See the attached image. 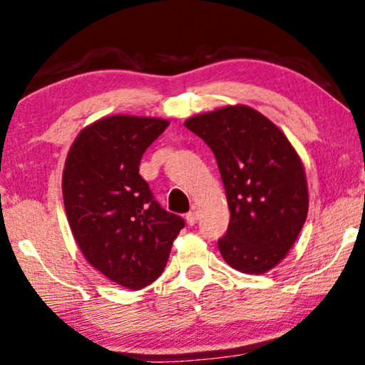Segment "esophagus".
Returning <instances> with one entry per match:
<instances>
[{
  "mask_svg": "<svg viewBox=\"0 0 365 365\" xmlns=\"http://www.w3.org/2000/svg\"><path fill=\"white\" fill-rule=\"evenodd\" d=\"M187 222H188V225H195L196 222H198V214H196V211H190L187 214Z\"/></svg>",
  "mask_w": 365,
  "mask_h": 365,
  "instance_id": "34e87169",
  "label": "esophagus"
}]
</instances>
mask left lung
Instances as JSON below:
<instances>
[{
	"label": "left lung",
	"instance_id": "8db88e82",
	"mask_svg": "<svg viewBox=\"0 0 365 365\" xmlns=\"http://www.w3.org/2000/svg\"><path fill=\"white\" fill-rule=\"evenodd\" d=\"M185 126L216 155L227 198V234L217 240L229 266L273 269L291 250L309 212L305 169L284 133L248 106L195 115Z\"/></svg>",
	"mask_w": 365,
	"mask_h": 365
}]
</instances>
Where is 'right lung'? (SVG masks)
I'll use <instances>...</instances> for the list:
<instances>
[{
    "label": "right lung",
    "instance_id": "right-lung-1",
    "mask_svg": "<svg viewBox=\"0 0 365 365\" xmlns=\"http://www.w3.org/2000/svg\"><path fill=\"white\" fill-rule=\"evenodd\" d=\"M169 126L113 115L81 130L63 169V201L74 240L91 266L126 289L158 279L185 225L154 200L140 175L146 149Z\"/></svg>",
    "mask_w": 365,
    "mask_h": 365
}]
</instances>
